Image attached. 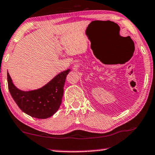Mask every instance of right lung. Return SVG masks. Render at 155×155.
I'll use <instances>...</instances> for the list:
<instances>
[{
    "label": "right lung",
    "mask_w": 155,
    "mask_h": 155,
    "mask_svg": "<svg viewBox=\"0 0 155 155\" xmlns=\"http://www.w3.org/2000/svg\"><path fill=\"white\" fill-rule=\"evenodd\" d=\"M70 69L57 74L54 79L39 89L23 91L15 86L7 74L8 89L16 104L31 117L45 119L54 114L61 104L64 86Z\"/></svg>",
    "instance_id": "right-lung-1"
}]
</instances>
